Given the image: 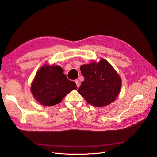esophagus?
I'll list each match as a JSON object with an SVG mask.
<instances>
[{
  "mask_svg": "<svg viewBox=\"0 0 157 157\" xmlns=\"http://www.w3.org/2000/svg\"><path fill=\"white\" fill-rule=\"evenodd\" d=\"M75 83H76V85H77V87H79V85H80V82H79V80H78V79L75 80Z\"/></svg>",
  "mask_w": 157,
  "mask_h": 157,
  "instance_id": "obj_1",
  "label": "esophagus"
}]
</instances>
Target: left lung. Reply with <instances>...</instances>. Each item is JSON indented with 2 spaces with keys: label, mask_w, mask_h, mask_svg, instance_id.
<instances>
[{
  "label": "left lung",
  "mask_w": 157,
  "mask_h": 157,
  "mask_svg": "<svg viewBox=\"0 0 157 157\" xmlns=\"http://www.w3.org/2000/svg\"><path fill=\"white\" fill-rule=\"evenodd\" d=\"M84 81L78 92L87 103L95 107H103L114 101L122 85L121 78L108 62L102 59L98 63L80 67Z\"/></svg>",
  "instance_id": "obj_1"
}]
</instances>
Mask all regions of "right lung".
<instances>
[{"instance_id": "right-lung-1", "label": "right lung", "mask_w": 157, "mask_h": 157, "mask_svg": "<svg viewBox=\"0 0 157 157\" xmlns=\"http://www.w3.org/2000/svg\"><path fill=\"white\" fill-rule=\"evenodd\" d=\"M59 65H45L37 72L31 84V92L36 100L45 106L59 104L73 90L76 83L68 79Z\"/></svg>"}]
</instances>
